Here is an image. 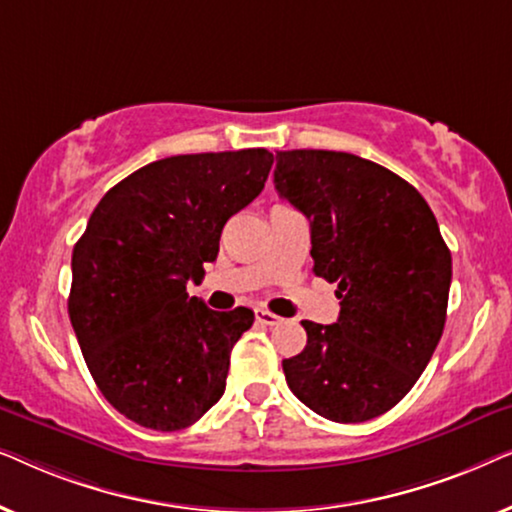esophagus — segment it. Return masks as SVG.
<instances>
[{
    "label": "esophagus",
    "instance_id": "obj_1",
    "mask_svg": "<svg viewBox=\"0 0 512 512\" xmlns=\"http://www.w3.org/2000/svg\"><path fill=\"white\" fill-rule=\"evenodd\" d=\"M256 321L263 326H277L282 324V317H277V314H272L268 310H256Z\"/></svg>",
    "mask_w": 512,
    "mask_h": 512
}]
</instances>
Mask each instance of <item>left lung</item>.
Segmentation results:
<instances>
[{
	"label": "left lung",
	"mask_w": 512,
	"mask_h": 512,
	"mask_svg": "<svg viewBox=\"0 0 512 512\" xmlns=\"http://www.w3.org/2000/svg\"><path fill=\"white\" fill-rule=\"evenodd\" d=\"M275 188L310 221L314 275L340 298L335 324L303 321L286 384L331 422L380 417L415 387L445 328L452 254L436 216L415 186L354 153L277 151Z\"/></svg>",
	"instance_id": "8db88e82"
}]
</instances>
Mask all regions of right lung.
Masks as SVG:
<instances>
[{"mask_svg":"<svg viewBox=\"0 0 512 512\" xmlns=\"http://www.w3.org/2000/svg\"><path fill=\"white\" fill-rule=\"evenodd\" d=\"M272 153H188L139 167L109 188L74 244L69 319L104 398L139 426L179 431L223 396L249 307L188 298L221 230L263 191Z\"/></svg>","mask_w":512,"mask_h":512,"instance_id":"right-lung-1","label":"right lung"}]
</instances>
